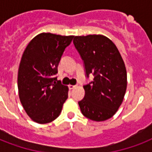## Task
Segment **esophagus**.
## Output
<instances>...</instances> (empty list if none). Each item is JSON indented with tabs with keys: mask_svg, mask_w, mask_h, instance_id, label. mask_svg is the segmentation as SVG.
Masks as SVG:
<instances>
[{
	"mask_svg": "<svg viewBox=\"0 0 152 152\" xmlns=\"http://www.w3.org/2000/svg\"><path fill=\"white\" fill-rule=\"evenodd\" d=\"M76 85H71V84H70V85H69V89H74V88H76Z\"/></svg>",
	"mask_w": 152,
	"mask_h": 152,
	"instance_id": "esophagus-1",
	"label": "esophagus"
}]
</instances>
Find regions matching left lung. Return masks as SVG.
I'll list each match as a JSON object with an SVG mask.
<instances>
[{
	"label": "left lung",
	"mask_w": 152,
	"mask_h": 152,
	"mask_svg": "<svg viewBox=\"0 0 152 152\" xmlns=\"http://www.w3.org/2000/svg\"><path fill=\"white\" fill-rule=\"evenodd\" d=\"M75 47L84 63L87 76L94 80L83 86L85 95L78 102L86 118L103 121L112 118L122 103L127 88V72L117 46L102 34L75 36Z\"/></svg>",
	"instance_id": "8db88e82"
}]
</instances>
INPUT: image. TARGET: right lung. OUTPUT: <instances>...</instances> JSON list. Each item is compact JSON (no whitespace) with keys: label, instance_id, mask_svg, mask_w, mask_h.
<instances>
[{"label":"right lung","instance_id":"add662e5","mask_svg":"<svg viewBox=\"0 0 152 152\" xmlns=\"http://www.w3.org/2000/svg\"><path fill=\"white\" fill-rule=\"evenodd\" d=\"M73 35L41 33L25 49L18 70V91L23 107L32 121L46 124L60 115L69 88L54 76Z\"/></svg>","mask_w":152,"mask_h":152}]
</instances>
